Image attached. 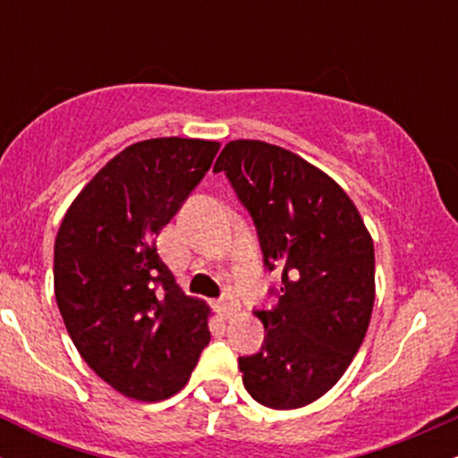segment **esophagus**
<instances>
[{"label": "esophagus", "instance_id": "1", "mask_svg": "<svg viewBox=\"0 0 458 458\" xmlns=\"http://www.w3.org/2000/svg\"><path fill=\"white\" fill-rule=\"evenodd\" d=\"M217 310L224 318H233L234 314L239 312V306H236L234 301H230V299H222V301L217 303Z\"/></svg>", "mask_w": 458, "mask_h": 458}]
</instances>
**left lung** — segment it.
<instances>
[{
	"mask_svg": "<svg viewBox=\"0 0 458 458\" xmlns=\"http://www.w3.org/2000/svg\"><path fill=\"white\" fill-rule=\"evenodd\" d=\"M215 172H225L254 217L265 265L282 269L277 306L256 312L265 344L239 357L243 386L265 407H306L340 381L366 338L372 236L334 178L280 146L228 141Z\"/></svg>",
	"mask_w": 458,
	"mask_h": 458,
	"instance_id": "8db88e82",
	"label": "left lung"
}]
</instances>
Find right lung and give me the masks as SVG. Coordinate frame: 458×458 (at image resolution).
Instances as JSON below:
<instances>
[{"label": "right lung", "mask_w": 458, "mask_h": 458, "mask_svg": "<svg viewBox=\"0 0 458 458\" xmlns=\"http://www.w3.org/2000/svg\"><path fill=\"white\" fill-rule=\"evenodd\" d=\"M219 146L191 138L127 146L77 193L57 230L54 288L68 335L83 361L133 401L181 392L211 340V308L181 291L157 236Z\"/></svg>", "instance_id": "obj_1"}]
</instances>
